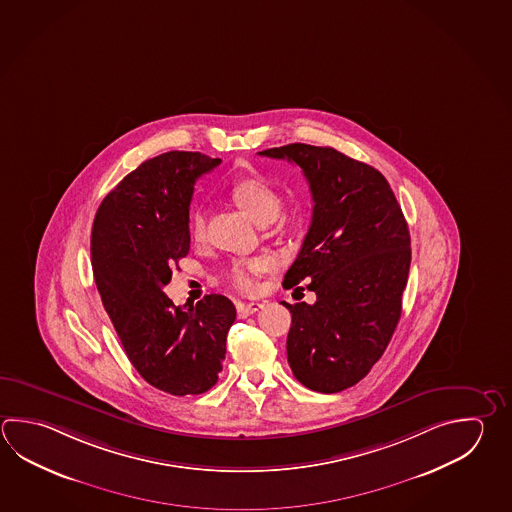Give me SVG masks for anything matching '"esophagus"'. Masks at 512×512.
I'll use <instances>...</instances> for the list:
<instances>
[{
	"mask_svg": "<svg viewBox=\"0 0 512 512\" xmlns=\"http://www.w3.org/2000/svg\"><path fill=\"white\" fill-rule=\"evenodd\" d=\"M262 306L264 304H261V302H248V304L246 302H239L237 304V313H239L241 319H246V317H250V315L262 309Z\"/></svg>",
	"mask_w": 512,
	"mask_h": 512,
	"instance_id": "34e87169",
	"label": "esophagus"
}]
</instances>
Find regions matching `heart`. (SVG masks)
Returning <instances> with one entry per match:
<instances>
[{
	"label": "heart",
	"instance_id": "obj_1",
	"mask_svg": "<svg viewBox=\"0 0 512 512\" xmlns=\"http://www.w3.org/2000/svg\"><path fill=\"white\" fill-rule=\"evenodd\" d=\"M232 197L233 201L239 204L253 221L262 226L275 221L282 210L280 193L261 179H242L239 183L233 184ZM190 233L197 241L203 239L204 233H206L204 208H193L192 215H190ZM264 268H266V262L262 259L237 262L230 270L226 271V279L233 288L250 291L253 288L255 275H259Z\"/></svg>",
	"mask_w": 512,
	"mask_h": 512
}]
</instances>
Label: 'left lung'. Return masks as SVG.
<instances>
[{
  "label": "left lung",
  "mask_w": 512,
  "mask_h": 512,
  "mask_svg": "<svg viewBox=\"0 0 512 512\" xmlns=\"http://www.w3.org/2000/svg\"><path fill=\"white\" fill-rule=\"evenodd\" d=\"M295 163L308 179L313 215L284 277L308 280L315 304L290 309L288 362L302 386L338 393L355 386L384 355L402 313L411 237L386 177L331 146L304 143L259 152Z\"/></svg>",
  "instance_id": "8db88e82"
}]
</instances>
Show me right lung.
<instances>
[{
	"mask_svg": "<svg viewBox=\"0 0 512 512\" xmlns=\"http://www.w3.org/2000/svg\"><path fill=\"white\" fill-rule=\"evenodd\" d=\"M219 164L177 150L148 159L108 193L92 226L97 291L126 357L150 386L170 395H201L217 384L237 315L222 295L181 308L163 291L190 250L193 184Z\"/></svg>",
	"mask_w": 512,
	"mask_h": 512,
	"instance_id": "obj_1",
	"label": "right lung"
}]
</instances>
